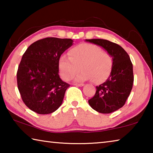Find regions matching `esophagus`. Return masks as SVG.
Wrapping results in <instances>:
<instances>
[{"mask_svg":"<svg viewBox=\"0 0 153 153\" xmlns=\"http://www.w3.org/2000/svg\"><path fill=\"white\" fill-rule=\"evenodd\" d=\"M74 86H84V84H74Z\"/></svg>","mask_w":153,"mask_h":153,"instance_id":"obj_1","label":"esophagus"}]
</instances>
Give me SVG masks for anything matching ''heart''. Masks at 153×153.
Segmentation results:
<instances>
[{"instance_id":"b5f03b06","label":"heart","mask_w":153,"mask_h":153,"mask_svg":"<svg viewBox=\"0 0 153 153\" xmlns=\"http://www.w3.org/2000/svg\"><path fill=\"white\" fill-rule=\"evenodd\" d=\"M68 55H62L59 61V71L65 80L73 78L81 67L83 70L77 76V80L92 79L96 84H100L109 77L112 71V56L97 45L79 44L69 51Z\"/></svg>"}]
</instances>
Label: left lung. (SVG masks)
<instances>
[{"label":"left lung","instance_id":"left-lung-1","mask_svg":"<svg viewBox=\"0 0 153 153\" xmlns=\"http://www.w3.org/2000/svg\"><path fill=\"white\" fill-rule=\"evenodd\" d=\"M86 41L104 48L113 57L110 76L97 88L94 97L88 100L93 109L100 113H111L125 105L134 83L133 65L126 51L117 44L104 39Z\"/></svg>","mask_w":153,"mask_h":153}]
</instances>
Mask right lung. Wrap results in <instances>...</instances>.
<instances>
[{
  "mask_svg": "<svg viewBox=\"0 0 153 153\" xmlns=\"http://www.w3.org/2000/svg\"><path fill=\"white\" fill-rule=\"evenodd\" d=\"M73 45L69 38L48 37L36 41L24 53L17 72L23 102L36 113H53L61 105L70 86L59 75V61Z\"/></svg>",
  "mask_w": 153,
  "mask_h": 153,
  "instance_id": "1",
  "label": "right lung"
}]
</instances>
